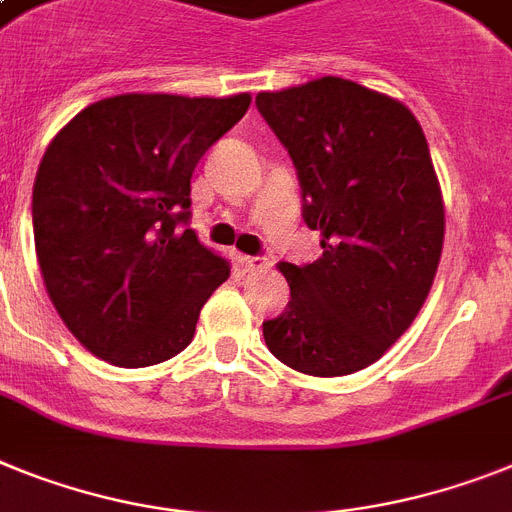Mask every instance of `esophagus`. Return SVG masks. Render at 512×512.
<instances>
[{
    "label": "esophagus",
    "mask_w": 512,
    "mask_h": 512,
    "mask_svg": "<svg viewBox=\"0 0 512 512\" xmlns=\"http://www.w3.org/2000/svg\"><path fill=\"white\" fill-rule=\"evenodd\" d=\"M236 263L242 265V270L247 273H257V270H268L270 263L265 257H257V255H239L236 257Z\"/></svg>",
    "instance_id": "obj_1"
}]
</instances>
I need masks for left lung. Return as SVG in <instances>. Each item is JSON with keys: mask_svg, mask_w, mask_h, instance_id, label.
I'll return each instance as SVG.
<instances>
[{"mask_svg": "<svg viewBox=\"0 0 512 512\" xmlns=\"http://www.w3.org/2000/svg\"><path fill=\"white\" fill-rule=\"evenodd\" d=\"M255 103L322 236L315 263H281L291 299L263 322L265 343L304 375H351L406 333L435 281L445 210L427 137L401 101L343 77Z\"/></svg>", "mask_w": 512, "mask_h": 512, "instance_id": "left-lung-1", "label": "left lung"}]
</instances>
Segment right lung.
Segmentation results:
<instances>
[{
    "label": "right lung",
    "instance_id": "obj_1",
    "mask_svg": "<svg viewBox=\"0 0 512 512\" xmlns=\"http://www.w3.org/2000/svg\"><path fill=\"white\" fill-rule=\"evenodd\" d=\"M249 101L127 93L90 103L51 140L33 184L36 255L90 354L150 367L187 349L231 273L187 229L190 179Z\"/></svg>",
    "mask_w": 512,
    "mask_h": 512
}]
</instances>
